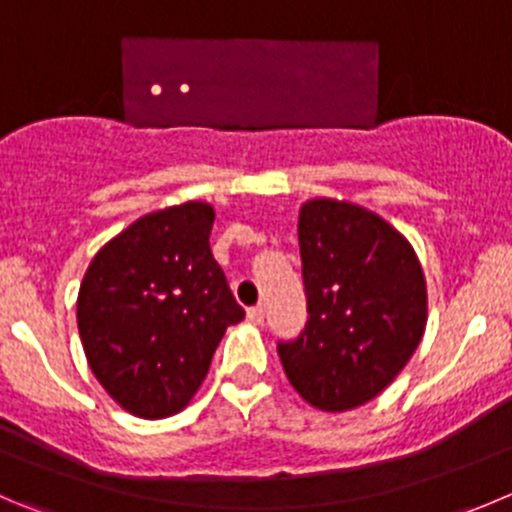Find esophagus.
Wrapping results in <instances>:
<instances>
[{"label": "esophagus", "instance_id": "obj_1", "mask_svg": "<svg viewBox=\"0 0 512 512\" xmlns=\"http://www.w3.org/2000/svg\"><path fill=\"white\" fill-rule=\"evenodd\" d=\"M247 321L255 323V326H260V323L265 321V310H262V305H252V308H247Z\"/></svg>", "mask_w": 512, "mask_h": 512}]
</instances>
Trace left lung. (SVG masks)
Returning <instances> with one entry per match:
<instances>
[{
    "label": "left lung",
    "instance_id": "1",
    "mask_svg": "<svg viewBox=\"0 0 512 512\" xmlns=\"http://www.w3.org/2000/svg\"><path fill=\"white\" fill-rule=\"evenodd\" d=\"M308 323L278 353L293 389L323 412L379 396L427 326V283L389 222L358 204L313 199L298 222Z\"/></svg>",
    "mask_w": 512,
    "mask_h": 512
}]
</instances>
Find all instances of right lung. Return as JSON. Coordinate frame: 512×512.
Listing matches in <instances>:
<instances>
[{"instance_id": "add662e5", "label": "right lung", "mask_w": 512, "mask_h": 512, "mask_svg": "<svg viewBox=\"0 0 512 512\" xmlns=\"http://www.w3.org/2000/svg\"><path fill=\"white\" fill-rule=\"evenodd\" d=\"M204 202L151 212L90 262L78 331L90 371L126 412H181L207 376L227 326L245 318L209 247Z\"/></svg>"}]
</instances>
